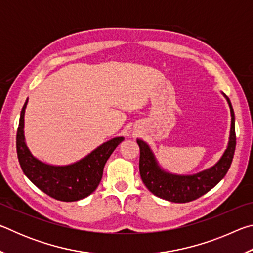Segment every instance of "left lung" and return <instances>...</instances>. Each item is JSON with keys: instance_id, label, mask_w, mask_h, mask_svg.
<instances>
[{"instance_id": "obj_1", "label": "left lung", "mask_w": 253, "mask_h": 253, "mask_svg": "<svg viewBox=\"0 0 253 253\" xmlns=\"http://www.w3.org/2000/svg\"><path fill=\"white\" fill-rule=\"evenodd\" d=\"M228 101L231 113L229 143L223 155L212 168L193 175H177L163 169L147 143L137 138L139 146V173L142 181L149 191L158 198L174 203H186L199 199L213 188L225 176L233 160L235 151L234 111L228 96L222 92Z\"/></svg>"}]
</instances>
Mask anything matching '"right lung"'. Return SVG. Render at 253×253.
Listing matches in <instances>:
<instances>
[{"label":"right lung","mask_w":253,"mask_h":253,"mask_svg":"<svg viewBox=\"0 0 253 253\" xmlns=\"http://www.w3.org/2000/svg\"><path fill=\"white\" fill-rule=\"evenodd\" d=\"M25 101L20 115L16 132V153L21 169L30 181L42 192L55 200L74 202L87 198L99 185L105 164L124 137H115L69 165H50L32 155L25 143L24 113Z\"/></svg>","instance_id":"obj_1"}]
</instances>
